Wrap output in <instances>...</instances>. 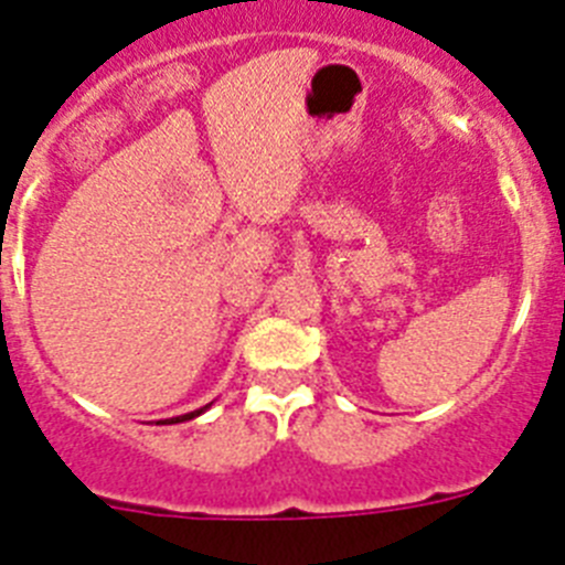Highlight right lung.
Here are the masks:
<instances>
[{
	"instance_id": "obj_1",
	"label": "right lung",
	"mask_w": 565,
	"mask_h": 565,
	"mask_svg": "<svg viewBox=\"0 0 565 565\" xmlns=\"http://www.w3.org/2000/svg\"><path fill=\"white\" fill-rule=\"evenodd\" d=\"M206 411V407H201V411H194V413H186V416H178V418H167V422H158V424H178V422H189V418L194 416H201V413Z\"/></svg>"
}]
</instances>
